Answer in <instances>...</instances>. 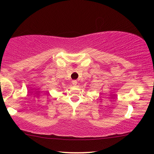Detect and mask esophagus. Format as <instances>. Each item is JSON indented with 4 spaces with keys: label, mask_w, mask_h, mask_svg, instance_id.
Wrapping results in <instances>:
<instances>
[{
    "label": "esophagus",
    "mask_w": 154,
    "mask_h": 154,
    "mask_svg": "<svg viewBox=\"0 0 154 154\" xmlns=\"http://www.w3.org/2000/svg\"><path fill=\"white\" fill-rule=\"evenodd\" d=\"M72 85H73L74 86H76L77 85V80H73L72 82Z\"/></svg>",
    "instance_id": "1"
}]
</instances>
